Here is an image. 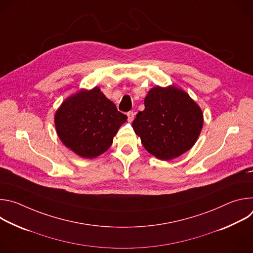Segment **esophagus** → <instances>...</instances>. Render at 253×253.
<instances>
[{
  "mask_svg": "<svg viewBox=\"0 0 253 253\" xmlns=\"http://www.w3.org/2000/svg\"><path fill=\"white\" fill-rule=\"evenodd\" d=\"M134 112H132V111H130V112H128L127 113V117H128V121L129 122H132L133 120H134Z\"/></svg>",
  "mask_w": 253,
  "mask_h": 253,
  "instance_id": "esophagus-1",
  "label": "esophagus"
}]
</instances>
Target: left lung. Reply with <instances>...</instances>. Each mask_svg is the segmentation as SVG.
<instances>
[{"instance_id": "1", "label": "left lung", "mask_w": 253, "mask_h": 253, "mask_svg": "<svg viewBox=\"0 0 253 253\" xmlns=\"http://www.w3.org/2000/svg\"><path fill=\"white\" fill-rule=\"evenodd\" d=\"M145 109L138 112L132 127L150 154L171 160L188 151L202 126L200 107L175 86L152 88L144 100Z\"/></svg>"}]
</instances>
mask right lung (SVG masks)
Returning <instances> with one entry per match:
<instances>
[{
    "label": "right lung",
    "mask_w": 253,
    "mask_h": 253,
    "mask_svg": "<svg viewBox=\"0 0 253 253\" xmlns=\"http://www.w3.org/2000/svg\"><path fill=\"white\" fill-rule=\"evenodd\" d=\"M126 120L98 87L68 97L55 114L56 131L64 145L88 159L107 151Z\"/></svg>",
    "instance_id": "obj_1"
}]
</instances>
